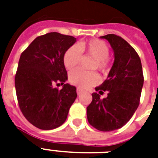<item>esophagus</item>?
I'll return each mask as SVG.
<instances>
[{
	"label": "esophagus",
	"instance_id": "esophagus-1",
	"mask_svg": "<svg viewBox=\"0 0 158 158\" xmlns=\"http://www.w3.org/2000/svg\"><path fill=\"white\" fill-rule=\"evenodd\" d=\"M76 92H77V94H78V95H80V94H82V92H83V90H82V89H80V88H77Z\"/></svg>",
	"mask_w": 158,
	"mask_h": 158
}]
</instances>
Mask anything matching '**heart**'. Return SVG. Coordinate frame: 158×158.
Here are the masks:
<instances>
[{
    "label": "heart",
    "mask_w": 158,
    "mask_h": 158,
    "mask_svg": "<svg viewBox=\"0 0 158 158\" xmlns=\"http://www.w3.org/2000/svg\"><path fill=\"white\" fill-rule=\"evenodd\" d=\"M82 53H87L96 58L94 68L102 73L109 69V48L103 41L92 39L88 42H82L76 46H71L65 51L63 56V63L67 69H73L79 64ZM69 80L71 84L82 89H88L94 86L99 82V76L95 72H88L81 69H76L69 74Z\"/></svg>",
    "instance_id": "obj_1"
}]
</instances>
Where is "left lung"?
I'll return each instance as SVG.
<instances>
[{"mask_svg": "<svg viewBox=\"0 0 158 158\" xmlns=\"http://www.w3.org/2000/svg\"><path fill=\"white\" fill-rule=\"evenodd\" d=\"M101 38L110 43L115 60L107 79L95 89L99 94L107 91V97L101 99L98 94H92L93 100L87 107V118L93 127L107 132L123 127L137 110L143 74L139 55L125 39L115 34Z\"/></svg>", "mask_w": 158, "mask_h": 158, "instance_id": "obj_1", "label": "left lung"}]
</instances>
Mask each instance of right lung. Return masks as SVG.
Here are the masks:
<instances>
[{"instance_id": "obj_1", "label": "right lung", "mask_w": 158, "mask_h": 158, "mask_svg": "<svg viewBox=\"0 0 158 158\" xmlns=\"http://www.w3.org/2000/svg\"><path fill=\"white\" fill-rule=\"evenodd\" d=\"M76 38L49 33L36 38L23 51L15 78L16 95L24 117L41 130H53L65 121L77 98L63 63L65 51ZM64 84L59 90L56 85Z\"/></svg>"}]
</instances>
